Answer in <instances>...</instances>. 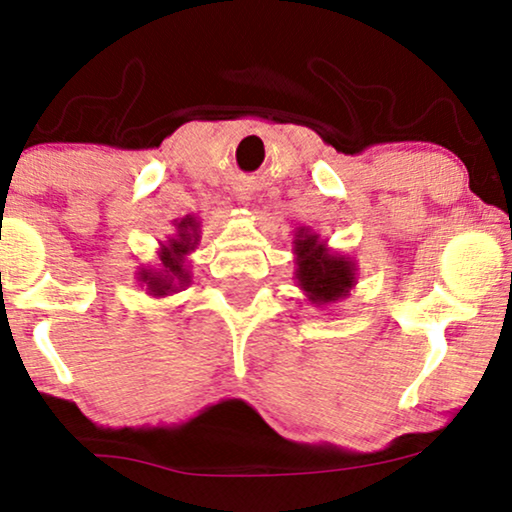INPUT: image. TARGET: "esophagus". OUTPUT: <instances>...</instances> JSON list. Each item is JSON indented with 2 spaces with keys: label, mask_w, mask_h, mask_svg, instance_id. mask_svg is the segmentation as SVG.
Returning a JSON list of instances; mask_svg holds the SVG:
<instances>
[{
  "label": "esophagus",
  "mask_w": 512,
  "mask_h": 512,
  "mask_svg": "<svg viewBox=\"0 0 512 512\" xmlns=\"http://www.w3.org/2000/svg\"><path fill=\"white\" fill-rule=\"evenodd\" d=\"M236 199L241 201V203H245V206H248V201H250V194H248V192H243V189H238V192H236Z\"/></svg>",
  "instance_id": "34e87169"
}]
</instances>
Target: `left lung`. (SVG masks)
Returning a JSON list of instances; mask_svg holds the SVG:
<instances>
[{
	"label": "left lung",
	"instance_id": "obj_1",
	"mask_svg": "<svg viewBox=\"0 0 512 512\" xmlns=\"http://www.w3.org/2000/svg\"><path fill=\"white\" fill-rule=\"evenodd\" d=\"M292 245H295L292 252H295L297 264V285L313 306L323 309L349 297L358 283L356 260H351L344 252L327 248V241L309 227L297 229Z\"/></svg>",
	"mask_w": 512,
	"mask_h": 512
}]
</instances>
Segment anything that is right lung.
<instances>
[{
  "mask_svg": "<svg viewBox=\"0 0 512 512\" xmlns=\"http://www.w3.org/2000/svg\"><path fill=\"white\" fill-rule=\"evenodd\" d=\"M173 227L175 234H168L166 241L159 243V260H156L159 264L140 267L135 274L140 288L152 297H168L192 283L187 257L201 241V220L196 215H187L182 220H175Z\"/></svg>",
  "mask_w": 512,
  "mask_h": 512,
  "instance_id": "right-lung-1",
  "label": "right lung"
}]
</instances>
